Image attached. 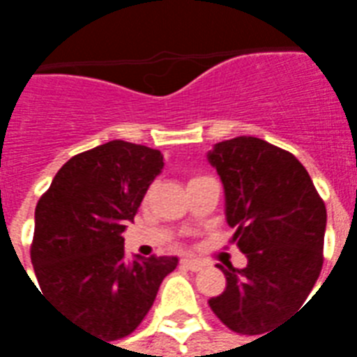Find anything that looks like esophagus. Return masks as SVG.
<instances>
[{
  "instance_id": "34e87169",
  "label": "esophagus",
  "mask_w": 357,
  "mask_h": 357,
  "mask_svg": "<svg viewBox=\"0 0 357 357\" xmlns=\"http://www.w3.org/2000/svg\"><path fill=\"white\" fill-rule=\"evenodd\" d=\"M181 266L187 269H191V271H201V269H204L206 264L201 262V260H197V258H183V260H181Z\"/></svg>"
}]
</instances>
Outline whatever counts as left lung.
<instances>
[{
    "instance_id": "obj_1",
    "label": "left lung",
    "mask_w": 357,
    "mask_h": 357,
    "mask_svg": "<svg viewBox=\"0 0 357 357\" xmlns=\"http://www.w3.org/2000/svg\"><path fill=\"white\" fill-rule=\"evenodd\" d=\"M206 158L224 183L233 241L248 260L243 269L218 266L227 287L208 304L235 333L264 335L314 289L327 210L298 158L268 141L241 135L216 143Z\"/></svg>"
}]
</instances>
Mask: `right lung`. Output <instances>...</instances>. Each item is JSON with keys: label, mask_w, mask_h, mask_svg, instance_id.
Instances as JSON below:
<instances>
[{"label": "right lung", "mask_w": 357, "mask_h": 357, "mask_svg": "<svg viewBox=\"0 0 357 357\" xmlns=\"http://www.w3.org/2000/svg\"><path fill=\"white\" fill-rule=\"evenodd\" d=\"M156 149L128 141L73 156L36 206L32 266L40 294L99 340L137 329L176 256L126 258V224L162 172Z\"/></svg>", "instance_id": "right-lung-1"}]
</instances>
